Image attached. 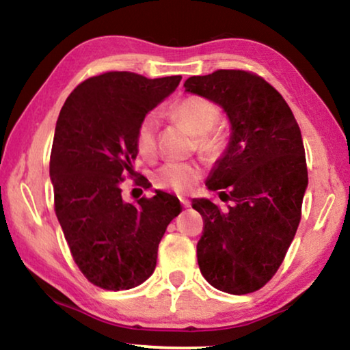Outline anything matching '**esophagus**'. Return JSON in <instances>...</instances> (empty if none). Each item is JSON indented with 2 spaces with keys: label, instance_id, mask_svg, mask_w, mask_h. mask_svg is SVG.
Returning <instances> with one entry per match:
<instances>
[{
  "label": "esophagus",
  "instance_id": "34e87169",
  "mask_svg": "<svg viewBox=\"0 0 350 350\" xmlns=\"http://www.w3.org/2000/svg\"><path fill=\"white\" fill-rule=\"evenodd\" d=\"M180 203H182V206H184V208H190V201L187 198H180Z\"/></svg>",
  "mask_w": 350,
  "mask_h": 350
}]
</instances>
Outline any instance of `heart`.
<instances>
[{
	"label": "heart",
	"mask_w": 350,
	"mask_h": 350,
	"mask_svg": "<svg viewBox=\"0 0 350 350\" xmlns=\"http://www.w3.org/2000/svg\"><path fill=\"white\" fill-rule=\"evenodd\" d=\"M171 116L185 124L191 131L198 135V146L201 150L213 152L219 147V137L214 135L213 128L220 119L217 105L203 96H187L171 107ZM136 146L142 155L149 157L155 152L157 146V119L147 116L141 120L136 130ZM200 179V168L193 163L184 161H170L157 171L154 182L157 187L174 190L179 193L190 190Z\"/></svg>",
	"instance_id": "heart-1"
}]
</instances>
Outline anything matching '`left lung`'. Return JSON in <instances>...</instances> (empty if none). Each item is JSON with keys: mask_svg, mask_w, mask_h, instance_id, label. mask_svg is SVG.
<instances>
[{"mask_svg": "<svg viewBox=\"0 0 350 350\" xmlns=\"http://www.w3.org/2000/svg\"><path fill=\"white\" fill-rule=\"evenodd\" d=\"M184 87L222 107L231 125L228 146L206 180L231 204L191 201L204 220L200 271L222 292L252 293L279 269L301 219L308 187L301 131L282 95L254 72L219 70L189 77Z\"/></svg>", "mask_w": 350, "mask_h": 350, "instance_id": "obj_1", "label": "left lung"}]
</instances>
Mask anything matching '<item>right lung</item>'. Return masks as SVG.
<instances>
[{
  "label": "right lung",
  "instance_id": "1",
  "mask_svg": "<svg viewBox=\"0 0 350 350\" xmlns=\"http://www.w3.org/2000/svg\"><path fill=\"white\" fill-rule=\"evenodd\" d=\"M180 79L93 76L71 92L58 116L51 154L55 214L79 269L105 290H128L150 278L166 226L182 211L165 191L125 203L120 189L133 174L137 126ZM139 184L147 187V179Z\"/></svg>",
  "mask_w": 350,
  "mask_h": 350
}]
</instances>
